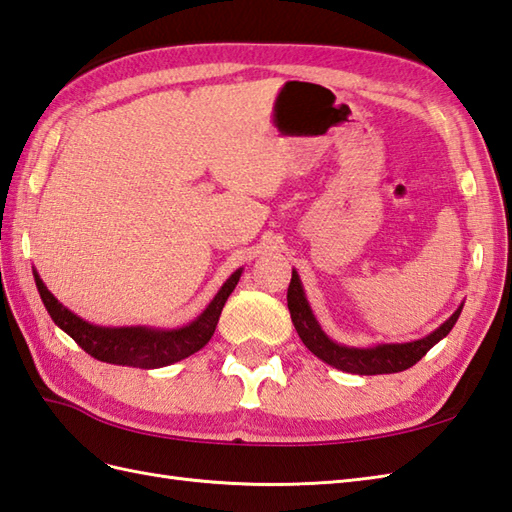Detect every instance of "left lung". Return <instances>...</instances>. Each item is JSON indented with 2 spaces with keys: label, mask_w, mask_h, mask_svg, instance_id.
Returning a JSON list of instances; mask_svg holds the SVG:
<instances>
[{
  "label": "left lung",
  "mask_w": 512,
  "mask_h": 512,
  "mask_svg": "<svg viewBox=\"0 0 512 512\" xmlns=\"http://www.w3.org/2000/svg\"><path fill=\"white\" fill-rule=\"evenodd\" d=\"M288 310H290L296 334L301 336L305 347L314 355H318L320 360L347 373L384 375V373L406 371V368L417 364L423 355L430 351L438 340H443L451 331V327L456 325V320L462 312V305L454 312V316L445 320V323L436 331H432L430 336L414 342H406V344H379V347H373V349H353L329 340L323 334V329L318 327L316 318L303 294L301 279L294 270H292V279L288 288Z\"/></svg>",
  "instance_id": "8db88e82"
}]
</instances>
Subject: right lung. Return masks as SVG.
I'll return each instance as SVG.
<instances>
[{
    "mask_svg": "<svg viewBox=\"0 0 512 512\" xmlns=\"http://www.w3.org/2000/svg\"><path fill=\"white\" fill-rule=\"evenodd\" d=\"M240 275L242 268L233 272L216 294V299L209 303L207 310L202 312L192 325L170 331L148 327H95L87 323V320L78 318L76 314H71L67 307L58 303L54 299V294L45 288V283L41 281L37 272H34V281H37V288L47 314H50L54 323L61 327L65 334L74 338L78 347L85 349L91 358L106 364H120L133 368H159L174 364L178 360H185L192 353L205 347L211 340L213 331H216L222 307L227 303L237 281H240Z\"/></svg>",
    "mask_w": 512,
    "mask_h": 512,
    "instance_id": "obj_1",
    "label": "right lung"
}]
</instances>
